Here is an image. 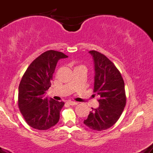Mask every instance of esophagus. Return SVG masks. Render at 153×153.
I'll return each mask as SVG.
<instances>
[{
    "label": "esophagus",
    "mask_w": 153,
    "mask_h": 153,
    "mask_svg": "<svg viewBox=\"0 0 153 153\" xmlns=\"http://www.w3.org/2000/svg\"><path fill=\"white\" fill-rule=\"evenodd\" d=\"M68 103H69L70 105H71V106H75V105L78 104V103L77 102H75V101H68Z\"/></svg>",
    "instance_id": "1"
}]
</instances>
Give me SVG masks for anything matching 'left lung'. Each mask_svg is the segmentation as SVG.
Here are the masks:
<instances>
[{
	"label": "left lung",
	"mask_w": 153,
	"mask_h": 153,
	"mask_svg": "<svg viewBox=\"0 0 153 153\" xmlns=\"http://www.w3.org/2000/svg\"><path fill=\"white\" fill-rule=\"evenodd\" d=\"M94 62V92L99 96V106L93 108L83 123L90 129L102 131L114 125L126 105L124 82L120 72L104 54L89 52Z\"/></svg>",
	"instance_id": "8db88e82"
}]
</instances>
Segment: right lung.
I'll return each mask as SVG.
<instances>
[{"mask_svg":"<svg viewBox=\"0 0 153 153\" xmlns=\"http://www.w3.org/2000/svg\"><path fill=\"white\" fill-rule=\"evenodd\" d=\"M67 57L62 52L47 51L31 63L23 75L19 86L18 105L26 122L34 129L46 130L59 122L65 103L45 96L51 86L57 62Z\"/></svg>","mask_w":153,"mask_h":153,"instance_id":"obj_1","label":"right lung"}]
</instances>
